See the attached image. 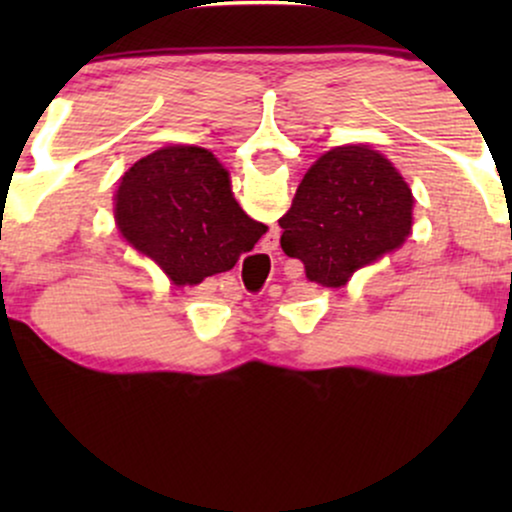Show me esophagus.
I'll list each match as a JSON object with an SVG mask.
<instances>
[{
  "instance_id": "34e87169",
  "label": "esophagus",
  "mask_w": 512,
  "mask_h": 512,
  "mask_svg": "<svg viewBox=\"0 0 512 512\" xmlns=\"http://www.w3.org/2000/svg\"><path fill=\"white\" fill-rule=\"evenodd\" d=\"M272 245H274V243H272Z\"/></svg>"
}]
</instances>
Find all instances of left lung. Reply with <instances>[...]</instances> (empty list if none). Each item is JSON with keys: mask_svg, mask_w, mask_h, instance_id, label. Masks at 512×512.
<instances>
[{"mask_svg": "<svg viewBox=\"0 0 512 512\" xmlns=\"http://www.w3.org/2000/svg\"><path fill=\"white\" fill-rule=\"evenodd\" d=\"M409 185L368 146H337L305 173L279 219L281 250L322 286H344L363 264L399 248L411 231Z\"/></svg>", "mask_w": 512, "mask_h": 512, "instance_id": "obj_1", "label": "left lung"}]
</instances>
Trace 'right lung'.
I'll use <instances>...</instances> for the list:
<instances>
[{
	"instance_id": "obj_1",
	"label": "right lung",
	"mask_w": 512,
	"mask_h": 512,
	"mask_svg": "<svg viewBox=\"0 0 512 512\" xmlns=\"http://www.w3.org/2000/svg\"><path fill=\"white\" fill-rule=\"evenodd\" d=\"M115 216L127 240L178 286L233 269L267 231L238 207L228 173L199 146H166L134 163Z\"/></svg>"
}]
</instances>
